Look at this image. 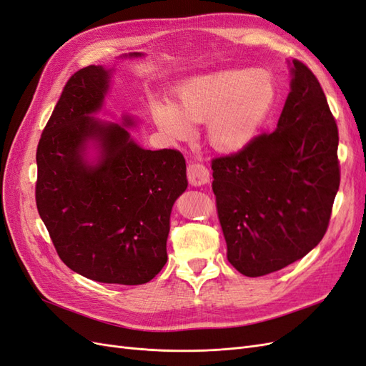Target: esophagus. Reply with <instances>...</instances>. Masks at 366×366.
<instances>
[{"label": "esophagus", "instance_id": "obj_1", "mask_svg": "<svg viewBox=\"0 0 366 366\" xmlns=\"http://www.w3.org/2000/svg\"><path fill=\"white\" fill-rule=\"evenodd\" d=\"M187 180L194 186H202L209 182V171L202 163H191L187 166Z\"/></svg>", "mask_w": 366, "mask_h": 366}]
</instances>
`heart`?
Masks as SVG:
<instances>
[{
  "mask_svg": "<svg viewBox=\"0 0 366 366\" xmlns=\"http://www.w3.org/2000/svg\"><path fill=\"white\" fill-rule=\"evenodd\" d=\"M278 101L274 77L264 70L238 69L192 77L174 93V104L154 102L152 117L175 140L192 136V125L206 122L210 145L238 151L258 136Z\"/></svg>",
  "mask_w": 366,
  "mask_h": 366,
  "instance_id": "b5f03b06",
  "label": "heart"
}]
</instances>
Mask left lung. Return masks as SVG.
<instances>
[{
    "label": "left lung",
    "mask_w": 366,
    "mask_h": 366,
    "mask_svg": "<svg viewBox=\"0 0 366 366\" xmlns=\"http://www.w3.org/2000/svg\"><path fill=\"white\" fill-rule=\"evenodd\" d=\"M278 128L212 159L227 259L250 278L304 258L324 238L340 183L339 131L317 77L293 59Z\"/></svg>",
    "instance_id": "obj_1"
}]
</instances>
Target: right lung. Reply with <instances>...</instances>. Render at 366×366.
<instances>
[{
  "mask_svg": "<svg viewBox=\"0 0 366 366\" xmlns=\"http://www.w3.org/2000/svg\"><path fill=\"white\" fill-rule=\"evenodd\" d=\"M139 56V54H131ZM109 73L88 65L70 76L38 149L36 207L62 262L105 284L149 282L168 261L174 202L184 192L186 162L177 149H143L124 125L99 112ZM97 139L103 157L88 167L80 152Z\"/></svg>",
  "mask_w": 366,
  "mask_h": 366,
  "instance_id": "right-lung-1",
  "label": "right lung"
}]
</instances>
